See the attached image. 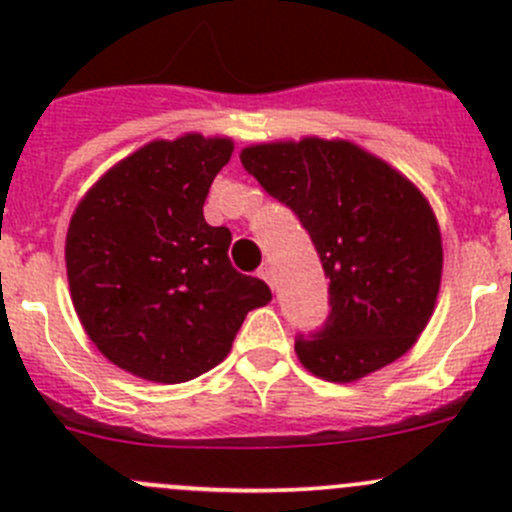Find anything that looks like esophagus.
<instances>
[{
	"mask_svg": "<svg viewBox=\"0 0 512 512\" xmlns=\"http://www.w3.org/2000/svg\"><path fill=\"white\" fill-rule=\"evenodd\" d=\"M257 277H260V280H265L270 287H275V275H272V267L262 265L260 270H257Z\"/></svg>",
	"mask_w": 512,
	"mask_h": 512,
	"instance_id": "1",
	"label": "esophagus"
}]
</instances>
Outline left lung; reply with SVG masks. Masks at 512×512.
<instances>
[{"instance_id":"1","label":"left lung","mask_w":512,"mask_h":512,"mask_svg":"<svg viewBox=\"0 0 512 512\" xmlns=\"http://www.w3.org/2000/svg\"><path fill=\"white\" fill-rule=\"evenodd\" d=\"M242 165L312 237L329 277V319L297 337L307 371L349 384L404 356L426 329L441 287L438 220L421 190L352 141L242 148Z\"/></svg>"}]
</instances>
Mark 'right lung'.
I'll return each instance as SVG.
<instances>
[{
	"label": "right lung",
	"instance_id": "add662e5",
	"mask_svg": "<svg viewBox=\"0 0 512 512\" xmlns=\"http://www.w3.org/2000/svg\"><path fill=\"white\" fill-rule=\"evenodd\" d=\"M230 138L151 141L96 180L71 215V302L96 349L138 379L180 384L230 354L270 287L230 265V230L205 223Z\"/></svg>",
	"mask_w": 512,
	"mask_h": 512
}]
</instances>
